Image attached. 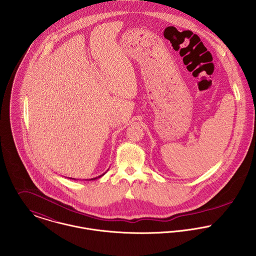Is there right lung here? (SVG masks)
<instances>
[{
	"mask_svg": "<svg viewBox=\"0 0 256 256\" xmlns=\"http://www.w3.org/2000/svg\"><path fill=\"white\" fill-rule=\"evenodd\" d=\"M106 172H104V174H102V176H98V178H92V180H98V178H102V176H104V174H106Z\"/></svg>",
	"mask_w": 256,
	"mask_h": 256,
	"instance_id": "1",
	"label": "right lung"
}]
</instances>
